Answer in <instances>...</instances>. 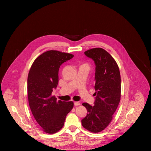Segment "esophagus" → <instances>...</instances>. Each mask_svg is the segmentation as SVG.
I'll use <instances>...</instances> for the list:
<instances>
[{
    "label": "esophagus",
    "instance_id": "esophagus-1",
    "mask_svg": "<svg viewBox=\"0 0 151 151\" xmlns=\"http://www.w3.org/2000/svg\"><path fill=\"white\" fill-rule=\"evenodd\" d=\"M74 104L75 106H79L80 105V103L79 101H74Z\"/></svg>",
    "mask_w": 151,
    "mask_h": 151
}]
</instances>
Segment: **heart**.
<instances>
[{
  "mask_svg": "<svg viewBox=\"0 0 151 151\" xmlns=\"http://www.w3.org/2000/svg\"><path fill=\"white\" fill-rule=\"evenodd\" d=\"M82 65H87V64H82ZM88 66V65H87Z\"/></svg>",
  "mask_w": 151,
  "mask_h": 151,
  "instance_id": "obj_1",
  "label": "heart"
}]
</instances>
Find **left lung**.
Masks as SVG:
<instances>
[{
  "label": "left lung",
  "mask_w": 151,
  "mask_h": 151,
  "mask_svg": "<svg viewBox=\"0 0 151 151\" xmlns=\"http://www.w3.org/2000/svg\"><path fill=\"white\" fill-rule=\"evenodd\" d=\"M85 54L96 64L95 105H82L87 115L81 122L83 128L92 133H99L108 126L113 119L121 99V75L118 64L112 55L101 48L86 51Z\"/></svg>",
  "instance_id": "obj_1"
}]
</instances>
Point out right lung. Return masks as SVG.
Here are the masks:
<instances>
[{
  "label": "right lung",
  "instance_id": "right-lung-1",
  "mask_svg": "<svg viewBox=\"0 0 151 151\" xmlns=\"http://www.w3.org/2000/svg\"><path fill=\"white\" fill-rule=\"evenodd\" d=\"M73 55L50 50L33 61L27 78V94L32 113L43 132H58L63 128L66 115L73 107V102L57 100L52 95L58 82V70L61 64Z\"/></svg>",
  "mask_w": 151,
  "mask_h": 151
}]
</instances>
